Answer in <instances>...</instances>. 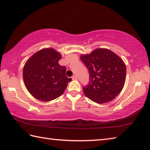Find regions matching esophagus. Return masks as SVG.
Here are the masks:
<instances>
[{"label": "esophagus", "instance_id": "1", "mask_svg": "<svg viewBox=\"0 0 150 150\" xmlns=\"http://www.w3.org/2000/svg\"><path fill=\"white\" fill-rule=\"evenodd\" d=\"M72 79H73V80H77V77L76 75H73L72 76Z\"/></svg>", "mask_w": 150, "mask_h": 150}]
</instances>
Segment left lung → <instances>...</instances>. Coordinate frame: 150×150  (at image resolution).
I'll list each match as a JSON object with an SVG mask.
<instances>
[{
    "label": "left lung",
    "instance_id": "8db88e82",
    "mask_svg": "<svg viewBox=\"0 0 150 150\" xmlns=\"http://www.w3.org/2000/svg\"><path fill=\"white\" fill-rule=\"evenodd\" d=\"M90 73V83L83 88L86 97L98 104L109 103L122 90L126 67L123 60L106 48H97L80 57Z\"/></svg>",
    "mask_w": 150,
    "mask_h": 150
}]
</instances>
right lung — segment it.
I'll use <instances>...</instances> for the list:
<instances>
[{"mask_svg": "<svg viewBox=\"0 0 150 150\" xmlns=\"http://www.w3.org/2000/svg\"><path fill=\"white\" fill-rule=\"evenodd\" d=\"M62 55L54 48H43L30 57L23 68L24 83L37 99L49 102L63 94L71 79L66 77V68L60 66Z\"/></svg>", "mask_w": 150, "mask_h": 150, "instance_id": "add662e5", "label": "right lung"}]
</instances>
